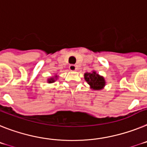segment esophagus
<instances>
[{
	"label": "esophagus",
	"mask_w": 147,
	"mask_h": 147,
	"mask_svg": "<svg viewBox=\"0 0 147 147\" xmlns=\"http://www.w3.org/2000/svg\"><path fill=\"white\" fill-rule=\"evenodd\" d=\"M69 68L70 71H76L78 69L77 66H75V65H70Z\"/></svg>",
	"instance_id": "obj_1"
}]
</instances>
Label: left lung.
I'll list each match as a JSON object with an SVG mask.
<instances>
[{
  "mask_svg": "<svg viewBox=\"0 0 147 147\" xmlns=\"http://www.w3.org/2000/svg\"><path fill=\"white\" fill-rule=\"evenodd\" d=\"M84 79L89 85L90 89L94 90H101L106 86V81L103 76L93 70L92 72L84 73Z\"/></svg>",
  "mask_w": 147,
  "mask_h": 147,
  "instance_id": "left-lung-1",
  "label": "left lung"
}]
</instances>
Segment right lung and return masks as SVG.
Masks as SVG:
<instances>
[{
    "label": "right lung",
    "mask_w": 147,
    "mask_h": 147,
    "mask_svg": "<svg viewBox=\"0 0 147 147\" xmlns=\"http://www.w3.org/2000/svg\"><path fill=\"white\" fill-rule=\"evenodd\" d=\"M58 78H59V76L58 75H53V76H52V77L49 78L47 79V83L48 84H52V83L55 82V81L58 80Z\"/></svg>",
    "instance_id": "add662e5"
}]
</instances>
